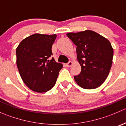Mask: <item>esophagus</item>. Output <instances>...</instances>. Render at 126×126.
I'll list each match as a JSON object with an SVG mask.
<instances>
[{
	"instance_id": "esophagus-1",
	"label": "esophagus",
	"mask_w": 126,
	"mask_h": 126,
	"mask_svg": "<svg viewBox=\"0 0 126 126\" xmlns=\"http://www.w3.org/2000/svg\"><path fill=\"white\" fill-rule=\"evenodd\" d=\"M72 64H73V63H72V62H71V61H70V62H69L68 63H67L66 64V66L67 67H71V66L72 65Z\"/></svg>"
}]
</instances>
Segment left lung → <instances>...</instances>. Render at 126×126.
Instances as JSON below:
<instances>
[{
    "instance_id": "8db88e82",
    "label": "left lung",
    "mask_w": 126,
    "mask_h": 126,
    "mask_svg": "<svg viewBox=\"0 0 126 126\" xmlns=\"http://www.w3.org/2000/svg\"><path fill=\"white\" fill-rule=\"evenodd\" d=\"M77 46L81 72L74 76L76 83L85 89H95L105 82L111 69L113 49L107 39L92 30L68 33Z\"/></svg>"
}]
</instances>
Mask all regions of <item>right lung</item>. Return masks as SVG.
Returning a JSON list of instances; mask_svg holds the SVG:
<instances>
[{"mask_svg": "<svg viewBox=\"0 0 126 126\" xmlns=\"http://www.w3.org/2000/svg\"><path fill=\"white\" fill-rule=\"evenodd\" d=\"M57 35L35 33L24 39L16 48V64L27 87L36 93H45L55 85L62 63H57L52 46Z\"/></svg>", "mask_w": 126, "mask_h": 126, "instance_id": "add662e5", "label": "right lung"}]
</instances>
